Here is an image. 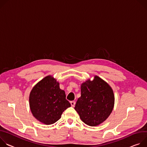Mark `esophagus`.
I'll return each instance as SVG.
<instances>
[{
    "instance_id": "1",
    "label": "esophagus",
    "mask_w": 147,
    "mask_h": 147,
    "mask_svg": "<svg viewBox=\"0 0 147 147\" xmlns=\"http://www.w3.org/2000/svg\"><path fill=\"white\" fill-rule=\"evenodd\" d=\"M75 104H76V102L75 101H71V105L72 107H74L75 106Z\"/></svg>"
}]
</instances>
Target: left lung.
I'll list each match as a JSON object with an SVG mask.
<instances>
[{
  "mask_svg": "<svg viewBox=\"0 0 147 147\" xmlns=\"http://www.w3.org/2000/svg\"><path fill=\"white\" fill-rule=\"evenodd\" d=\"M81 96L75 109L84 123L96 126L109 117L115 106V95L111 87L106 81L94 75L80 85Z\"/></svg>",
  "mask_w": 147,
  "mask_h": 147,
  "instance_id": "obj_1",
  "label": "left lung"
}]
</instances>
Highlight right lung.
Wrapping results in <instances>:
<instances>
[{"mask_svg": "<svg viewBox=\"0 0 147 147\" xmlns=\"http://www.w3.org/2000/svg\"><path fill=\"white\" fill-rule=\"evenodd\" d=\"M29 105L33 116L40 122L50 125L57 122L65 110L71 107L64 90L51 75L41 79L31 89Z\"/></svg>", "mask_w": 147, "mask_h": 147, "instance_id": "1", "label": "right lung"}]
</instances>
